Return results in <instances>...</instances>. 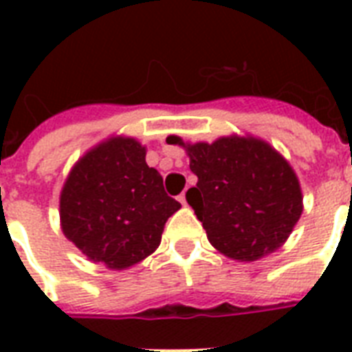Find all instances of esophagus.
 I'll return each mask as SVG.
<instances>
[{
  "label": "esophagus",
  "instance_id": "obj_1",
  "mask_svg": "<svg viewBox=\"0 0 352 352\" xmlns=\"http://www.w3.org/2000/svg\"><path fill=\"white\" fill-rule=\"evenodd\" d=\"M179 203H181L182 206H186V192H182L181 195H179Z\"/></svg>",
  "mask_w": 352,
  "mask_h": 352
}]
</instances>
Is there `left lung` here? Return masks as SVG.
<instances>
[{"mask_svg":"<svg viewBox=\"0 0 352 352\" xmlns=\"http://www.w3.org/2000/svg\"><path fill=\"white\" fill-rule=\"evenodd\" d=\"M168 142L184 146L179 137ZM184 148L197 175L186 201L221 254L257 261L289 239L303 195L294 170L270 144L232 135Z\"/></svg>","mask_w":352,"mask_h":352,"instance_id":"left-lung-1","label":"left lung"}]
</instances>
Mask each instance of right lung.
<instances>
[{
    "label": "right lung",
    "instance_id": "add662e5",
    "mask_svg": "<svg viewBox=\"0 0 352 352\" xmlns=\"http://www.w3.org/2000/svg\"><path fill=\"white\" fill-rule=\"evenodd\" d=\"M179 208L159 171L146 164V148L129 137H111L89 149L60 193L65 237L91 261L115 270L153 254L166 221Z\"/></svg>",
    "mask_w": 352,
    "mask_h": 352
}]
</instances>
